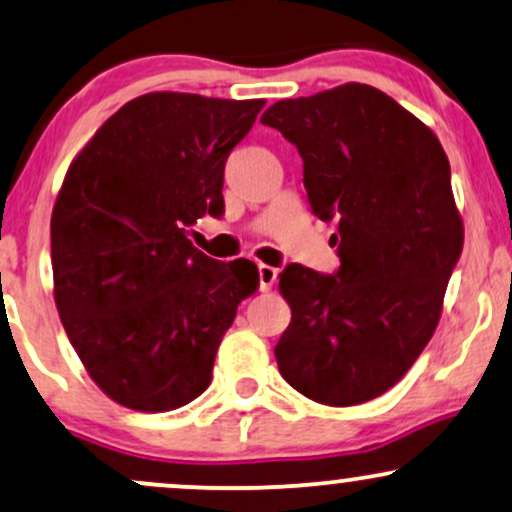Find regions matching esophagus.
I'll return each mask as SVG.
<instances>
[{
  "label": "esophagus",
  "instance_id": "obj_1",
  "mask_svg": "<svg viewBox=\"0 0 512 512\" xmlns=\"http://www.w3.org/2000/svg\"><path fill=\"white\" fill-rule=\"evenodd\" d=\"M276 269L269 267V264H257V276H260V291L267 293L272 291V286L276 283Z\"/></svg>",
  "mask_w": 512,
  "mask_h": 512
}]
</instances>
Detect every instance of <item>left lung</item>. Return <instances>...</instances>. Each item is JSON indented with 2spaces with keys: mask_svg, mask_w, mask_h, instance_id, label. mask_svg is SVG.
Instances as JSON below:
<instances>
[{
  "mask_svg": "<svg viewBox=\"0 0 512 512\" xmlns=\"http://www.w3.org/2000/svg\"><path fill=\"white\" fill-rule=\"evenodd\" d=\"M303 157L312 212L336 221L341 267L279 274L291 324L281 377L324 405L381 396L432 338L463 252L451 164L439 138L386 92L346 83L281 100L262 116Z\"/></svg>",
  "mask_w": 512,
  "mask_h": 512,
  "instance_id": "obj_1",
  "label": "left lung"
}]
</instances>
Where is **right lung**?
Here are the masks:
<instances>
[{"instance_id": "add662e5", "label": "right lung", "mask_w": 512, "mask_h": 512, "mask_svg": "<svg viewBox=\"0 0 512 512\" xmlns=\"http://www.w3.org/2000/svg\"><path fill=\"white\" fill-rule=\"evenodd\" d=\"M264 100L150 92L109 116L73 159L52 212L54 300L88 374L123 408L166 412L212 381L248 260L188 240L224 212V166Z\"/></svg>"}]
</instances>
